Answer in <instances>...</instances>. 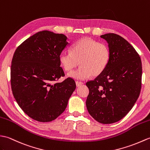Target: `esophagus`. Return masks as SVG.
Returning a JSON list of instances; mask_svg holds the SVG:
<instances>
[{
    "mask_svg": "<svg viewBox=\"0 0 150 150\" xmlns=\"http://www.w3.org/2000/svg\"><path fill=\"white\" fill-rule=\"evenodd\" d=\"M83 84V82H80V81H76V86H80L81 85H82Z\"/></svg>",
    "mask_w": 150,
    "mask_h": 150,
    "instance_id": "obj_1",
    "label": "esophagus"
}]
</instances>
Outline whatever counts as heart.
<instances>
[{
  "instance_id": "b5f03b06",
  "label": "heart",
  "mask_w": 150,
  "mask_h": 150,
  "mask_svg": "<svg viewBox=\"0 0 150 150\" xmlns=\"http://www.w3.org/2000/svg\"><path fill=\"white\" fill-rule=\"evenodd\" d=\"M58 58L61 66L66 71H72L80 63V67L68 76L85 80L91 76H99L105 71L110 59V50L105 43L84 38L72 45L71 53L63 51Z\"/></svg>"
}]
</instances>
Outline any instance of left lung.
<instances>
[{"instance_id":"obj_1","label":"left lung","mask_w":150,"mask_h":150,"mask_svg":"<svg viewBox=\"0 0 150 150\" xmlns=\"http://www.w3.org/2000/svg\"><path fill=\"white\" fill-rule=\"evenodd\" d=\"M110 50L105 70L86 83L89 94L86 108L96 121L112 124L131 110L140 94L142 63L140 56L125 38L114 33L103 35Z\"/></svg>"}]
</instances>
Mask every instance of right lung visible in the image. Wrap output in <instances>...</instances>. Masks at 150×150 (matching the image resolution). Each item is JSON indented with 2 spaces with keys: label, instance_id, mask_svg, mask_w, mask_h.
<instances>
[{
  "label": "right lung",
  "instance_id": "obj_1",
  "mask_svg": "<svg viewBox=\"0 0 150 150\" xmlns=\"http://www.w3.org/2000/svg\"><path fill=\"white\" fill-rule=\"evenodd\" d=\"M69 44L67 37L49 31L30 36L13 55L11 85L13 96L29 117L50 122L60 115L76 88L73 79L53 82L64 76L59 54Z\"/></svg>",
  "mask_w": 150,
  "mask_h": 150
}]
</instances>
